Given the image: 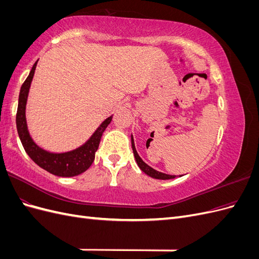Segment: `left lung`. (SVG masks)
<instances>
[{
	"label": "left lung",
	"mask_w": 259,
	"mask_h": 259,
	"mask_svg": "<svg viewBox=\"0 0 259 259\" xmlns=\"http://www.w3.org/2000/svg\"><path fill=\"white\" fill-rule=\"evenodd\" d=\"M131 143H132V149H133V153H134V156H135V160H136V163L138 167L142 169L145 174H147L148 176H150L152 178H155V179H162V180H165V179H173L176 177V175H168V174H165V173H162V171H159L156 170L154 168H152L151 166H149L147 163H145L143 161V159L140 158L139 154L137 153L136 151V148H135V144H134V138H133V135H131ZM182 176V175H179Z\"/></svg>",
	"instance_id": "left-lung-1"
}]
</instances>
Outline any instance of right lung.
<instances>
[{"instance_id":"add662e5","label":"right lung","mask_w":259,"mask_h":259,"mask_svg":"<svg viewBox=\"0 0 259 259\" xmlns=\"http://www.w3.org/2000/svg\"><path fill=\"white\" fill-rule=\"evenodd\" d=\"M37 61L38 60L34 62L28 77L20 88L16 114V125L20 142L30 159L41 168L59 177L77 176L84 173L92 165L94 159H95V153L98 149L100 138L108 125L110 124L112 115L107 117L83 145L72 149V150L65 152H51L38 146L30 135L26 119V106L29 90L33 79Z\"/></svg>"}]
</instances>
